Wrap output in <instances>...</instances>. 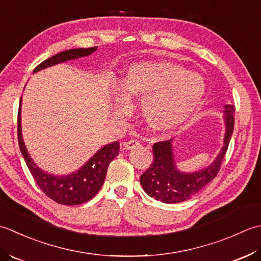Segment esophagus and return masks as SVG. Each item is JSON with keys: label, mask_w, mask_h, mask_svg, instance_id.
<instances>
[{"label": "esophagus", "mask_w": 261, "mask_h": 261, "mask_svg": "<svg viewBox=\"0 0 261 261\" xmlns=\"http://www.w3.org/2000/svg\"><path fill=\"white\" fill-rule=\"evenodd\" d=\"M140 144H141L140 141H137V140H129V141L125 142L124 146H125L126 150H133V148L137 147Z\"/></svg>", "instance_id": "obj_1"}]
</instances>
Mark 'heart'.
Returning <instances> with one entry per match:
<instances>
[{"instance_id":"1","label":"heart","mask_w":261,"mask_h":261,"mask_svg":"<svg viewBox=\"0 0 261 261\" xmlns=\"http://www.w3.org/2000/svg\"><path fill=\"white\" fill-rule=\"evenodd\" d=\"M119 88L126 98L141 99V115L153 130L177 129L193 116L205 97L204 77L178 64L142 61L125 68ZM118 105H125L118 95Z\"/></svg>"}]
</instances>
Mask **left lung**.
<instances>
[{"mask_svg": "<svg viewBox=\"0 0 261 261\" xmlns=\"http://www.w3.org/2000/svg\"><path fill=\"white\" fill-rule=\"evenodd\" d=\"M234 106H224L225 135L223 147L213 163L199 171L182 172L175 167L172 140L155 143L153 145L154 160L140 179L145 193L162 203L174 204L189 199L208 185L219 173L227 151L234 127Z\"/></svg>", "mask_w": 261, "mask_h": 261, "instance_id": "obj_1", "label": "left lung"}]
</instances>
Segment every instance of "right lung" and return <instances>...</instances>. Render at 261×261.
I'll return each mask as SVG.
<instances>
[{
  "label": "right lung",
  "mask_w": 261,
  "mask_h": 261,
  "mask_svg": "<svg viewBox=\"0 0 261 261\" xmlns=\"http://www.w3.org/2000/svg\"><path fill=\"white\" fill-rule=\"evenodd\" d=\"M97 48L98 47H91V48H74L61 51L40 63L34 70V73L54 66L56 64L89 56L97 50ZM18 141L27 166L42 193L56 203L68 206L86 203L98 194L103 185L109 163L119 153V142H113L101 147L75 172L66 175H54L45 172L34 162L24 145L22 133H21V99L18 113Z\"/></svg>",
  "instance_id": "add662e5"
}]
</instances>
